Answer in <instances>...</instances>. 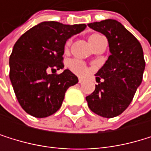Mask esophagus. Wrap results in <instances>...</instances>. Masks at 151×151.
Instances as JSON below:
<instances>
[{
	"instance_id": "obj_1",
	"label": "esophagus",
	"mask_w": 151,
	"mask_h": 151,
	"mask_svg": "<svg viewBox=\"0 0 151 151\" xmlns=\"http://www.w3.org/2000/svg\"><path fill=\"white\" fill-rule=\"evenodd\" d=\"M84 81V79L82 77H79V83H82Z\"/></svg>"
}]
</instances>
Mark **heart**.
Returning <instances> with one entry per match:
<instances>
[{
  "label": "heart",
  "mask_w": 151,
  "mask_h": 151,
  "mask_svg": "<svg viewBox=\"0 0 151 151\" xmlns=\"http://www.w3.org/2000/svg\"><path fill=\"white\" fill-rule=\"evenodd\" d=\"M100 37H101V35H99V34H92V35H91L89 37V42H90V43H91V45L92 47L98 42V40ZM70 43V40H68L67 43H66V49L69 47ZM69 66L71 69V70H73L75 73H77V74H84L87 71V67L85 65V63L81 61V60H70V63H69Z\"/></svg>",
  "instance_id": "obj_1"
}]
</instances>
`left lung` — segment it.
<instances>
[{
  "instance_id": "obj_1",
  "label": "left lung",
  "mask_w": 151,
  "mask_h": 151,
  "mask_svg": "<svg viewBox=\"0 0 151 151\" xmlns=\"http://www.w3.org/2000/svg\"><path fill=\"white\" fill-rule=\"evenodd\" d=\"M88 26L106 36L111 55L96 73L99 84L86 101L97 115L113 118L129 107L142 81L143 50L139 40L116 20L108 19Z\"/></svg>"
}]
</instances>
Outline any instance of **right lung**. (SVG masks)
<instances>
[{
	"instance_id": "right-lung-1",
	"label": "right lung",
	"mask_w": 151,
	"mask_h": 151,
	"mask_svg": "<svg viewBox=\"0 0 151 151\" xmlns=\"http://www.w3.org/2000/svg\"><path fill=\"white\" fill-rule=\"evenodd\" d=\"M86 24L67 25L43 22L22 34L10 56V80L20 105L33 117L45 118L60 108L69 87L78 83L70 70L63 69L67 40L85 30ZM52 73H50L49 71Z\"/></svg>"
}]
</instances>
